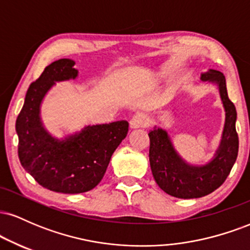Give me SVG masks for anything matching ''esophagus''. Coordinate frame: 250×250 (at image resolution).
Segmentation results:
<instances>
[{
    "mask_svg": "<svg viewBox=\"0 0 250 250\" xmlns=\"http://www.w3.org/2000/svg\"><path fill=\"white\" fill-rule=\"evenodd\" d=\"M149 123V119L147 117V115L145 114L139 113L136 115L133 116V119L130 120V127L133 129H137V128H143V127H147Z\"/></svg>",
    "mask_w": 250,
    "mask_h": 250,
    "instance_id": "1",
    "label": "esophagus"
}]
</instances>
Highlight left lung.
<instances>
[{
    "label": "left lung",
    "mask_w": 250,
    "mask_h": 250,
    "mask_svg": "<svg viewBox=\"0 0 250 250\" xmlns=\"http://www.w3.org/2000/svg\"><path fill=\"white\" fill-rule=\"evenodd\" d=\"M201 80L217 84L226 110L222 140L214 159L205 166L188 165L176 153L165 129L155 127L148 134L149 162L154 179L163 191L179 199H197L216 190L228 177L239 153L236 109L228 97L225 75L210 69L201 75Z\"/></svg>",
    "instance_id": "1"
}]
</instances>
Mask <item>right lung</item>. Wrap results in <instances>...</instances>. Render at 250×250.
Wrapping results in <instances>:
<instances>
[{"label":"right lung","instance_id":"add662e5","mask_svg":"<svg viewBox=\"0 0 250 250\" xmlns=\"http://www.w3.org/2000/svg\"><path fill=\"white\" fill-rule=\"evenodd\" d=\"M74 64L73 60L61 59L45 67L28 88L16 120L22 167L42 187L63 194L95 188L129 128L127 121L88 125L64 140H57L45 130L40 117L43 97L55 82L76 79L79 71Z\"/></svg>","mask_w":250,"mask_h":250}]
</instances>
